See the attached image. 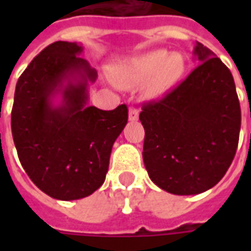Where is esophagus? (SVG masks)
I'll return each instance as SVG.
<instances>
[{
    "label": "esophagus",
    "mask_w": 251,
    "mask_h": 251,
    "mask_svg": "<svg viewBox=\"0 0 251 251\" xmlns=\"http://www.w3.org/2000/svg\"><path fill=\"white\" fill-rule=\"evenodd\" d=\"M138 120V110L134 107L129 109V121H137Z\"/></svg>",
    "instance_id": "esophagus-1"
}]
</instances>
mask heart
Listing matches in <instances>:
<instances>
[{
  "label": "heart",
  "instance_id": "obj_1",
  "mask_svg": "<svg viewBox=\"0 0 251 251\" xmlns=\"http://www.w3.org/2000/svg\"><path fill=\"white\" fill-rule=\"evenodd\" d=\"M185 71V60L177 52L153 50L113 70L117 83L124 88L145 84L149 98H160L179 82Z\"/></svg>",
  "mask_w": 251,
  "mask_h": 251
}]
</instances>
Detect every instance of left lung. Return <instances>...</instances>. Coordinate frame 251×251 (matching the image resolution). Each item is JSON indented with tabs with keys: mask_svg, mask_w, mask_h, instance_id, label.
Instances as JSON below:
<instances>
[{
	"mask_svg": "<svg viewBox=\"0 0 251 251\" xmlns=\"http://www.w3.org/2000/svg\"><path fill=\"white\" fill-rule=\"evenodd\" d=\"M192 55L199 66L140 114L148 175L174 195H198L218 184L231 165L241 130L230 70L201 43L196 41Z\"/></svg>",
	"mask_w": 251,
	"mask_h": 251,
	"instance_id": "1",
	"label": "left lung"
}]
</instances>
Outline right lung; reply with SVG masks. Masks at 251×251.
Here are the masks:
<instances>
[{
	"instance_id": "obj_1",
	"label": "right lung",
	"mask_w": 251,
	"mask_h": 251,
	"mask_svg": "<svg viewBox=\"0 0 251 251\" xmlns=\"http://www.w3.org/2000/svg\"><path fill=\"white\" fill-rule=\"evenodd\" d=\"M79 43L55 41L16 84L12 134L20 163L44 194L77 200L103 184L110 154L127 124V107L88 106L97 71Z\"/></svg>"
}]
</instances>
